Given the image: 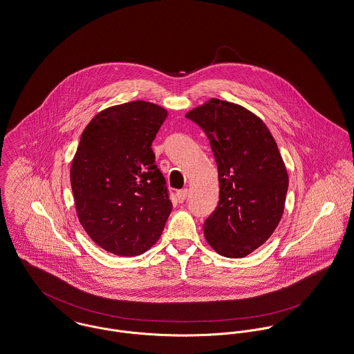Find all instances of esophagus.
I'll list each match as a JSON object with an SVG mask.
<instances>
[{"label":"esophagus","instance_id":"34e87169","mask_svg":"<svg viewBox=\"0 0 354 354\" xmlns=\"http://www.w3.org/2000/svg\"><path fill=\"white\" fill-rule=\"evenodd\" d=\"M187 196H189V190L187 189H183V190H179L176 192V198H178L179 202H185Z\"/></svg>","mask_w":354,"mask_h":354}]
</instances>
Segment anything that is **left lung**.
<instances>
[{
	"label": "left lung",
	"instance_id": "obj_1",
	"mask_svg": "<svg viewBox=\"0 0 354 354\" xmlns=\"http://www.w3.org/2000/svg\"><path fill=\"white\" fill-rule=\"evenodd\" d=\"M186 117L210 141L219 202L203 223L219 254L241 259L272 236L284 212L288 175L266 124L240 105L210 100Z\"/></svg>",
	"mask_w": 354,
	"mask_h": 354
}]
</instances>
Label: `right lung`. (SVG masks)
I'll use <instances>...</instances> for the list:
<instances>
[{"mask_svg": "<svg viewBox=\"0 0 354 354\" xmlns=\"http://www.w3.org/2000/svg\"><path fill=\"white\" fill-rule=\"evenodd\" d=\"M165 118L133 101L102 110L82 133L70 172L77 214L110 253L137 256L162 236L172 203L151 145Z\"/></svg>", "mask_w": 354, "mask_h": 354, "instance_id": "1", "label": "right lung"}]
</instances>
